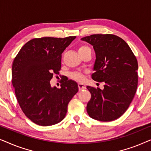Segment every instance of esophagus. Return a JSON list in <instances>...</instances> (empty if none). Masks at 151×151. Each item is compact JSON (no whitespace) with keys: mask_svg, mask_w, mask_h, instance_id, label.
<instances>
[{"mask_svg":"<svg viewBox=\"0 0 151 151\" xmlns=\"http://www.w3.org/2000/svg\"><path fill=\"white\" fill-rule=\"evenodd\" d=\"M78 88H79V91H82V90H84L86 89V85L82 83H79L78 84Z\"/></svg>","mask_w":151,"mask_h":151,"instance_id":"esophagus-1","label":"esophagus"}]
</instances>
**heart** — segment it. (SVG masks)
Instances as JSON below:
<instances>
[{
  "mask_svg": "<svg viewBox=\"0 0 151 151\" xmlns=\"http://www.w3.org/2000/svg\"><path fill=\"white\" fill-rule=\"evenodd\" d=\"M86 49H89V48L86 46H81L78 49V52H82V51H85ZM71 78L74 80H78V81H82L84 79V76L80 72H74L71 74Z\"/></svg>",
  "mask_w": 151,
  "mask_h": 151,
  "instance_id": "b5f03b06",
  "label": "heart"
}]
</instances>
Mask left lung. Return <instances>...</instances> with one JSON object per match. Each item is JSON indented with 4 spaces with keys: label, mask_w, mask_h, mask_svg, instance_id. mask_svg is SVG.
Returning <instances> with one entry per match:
<instances>
[{
    "label": "left lung",
    "mask_w": 151,
    "mask_h": 151,
    "mask_svg": "<svg viewBox=\"0 0 151 151\" xmlns=\"http://www.w3.org/2000/svg\"><path fill=\"white\" fill-rule=\"evenodd\" d=\"M81 40L91 45L96 53L92 79L105 83L102 90L86 86L91 94L88 114L96 120H115L125 113L135 96L137 59L127 43L115 35L93 34Z\"/></svg>",
    "instance_id": "obj_1"
}]
</instances>
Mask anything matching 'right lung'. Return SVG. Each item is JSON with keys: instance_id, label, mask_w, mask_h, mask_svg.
Listing matches in <instances>:
<instances>
[{"instance_id": "obj_1", "label": "right lung", "mask_w": 151, "mask_h": 151, "mask_svg": "<svg viewBox=\"0 0 151 151\" xmlns=\"http://www.w3.org/2000/svg\"><path fill=\"white\" fill-rule=\"evenodd\" d=\"M76 38L44 37L26 43L12 65V84L24 115L40 126H51L65 118L68 104L78 91L72 80L63 82L60 88L51 86L53 73H59L61 56Z\"/></svg>"}]
</instances>
